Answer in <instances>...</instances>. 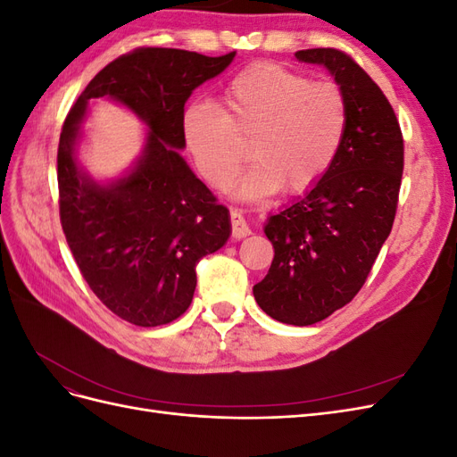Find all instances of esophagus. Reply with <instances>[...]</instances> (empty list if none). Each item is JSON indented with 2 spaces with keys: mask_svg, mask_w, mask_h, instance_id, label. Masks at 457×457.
<instances>
[{
  "mask_svg": "<svg viewBox=\"0 0 457 457\" xmlns=\"http://www.w3.org/2000/svg\"><path fill=\"white\" fill-rule=\"evenodd\" d=\"M230 225H232V237L234 238H245L247 234H252L250 227H247L245 219L242 217V213L238 210H232L230 212Z\"/></svg>",
  "mask_w": 457,
  "mask_h": 457,
  "instance_id": "34e87169",
  "label": "esophagus"
}]
</instances>
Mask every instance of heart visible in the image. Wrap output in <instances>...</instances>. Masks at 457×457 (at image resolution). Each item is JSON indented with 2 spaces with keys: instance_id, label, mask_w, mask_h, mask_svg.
<instances>
[{
  "instance_id": "heart-1",
  "label": "heart",
  "mask_w": 457,
  "mask_h": 457,
  "mask_svg": "<svg viewBox=\"0 0 457 457\" xmlns=\"http://www.w3.org/2000/svg\"><path fill=\"white\" fill-rule=\"evenodd\" d=\"M349 110L331 81L259 62L234 76L223 93V110L190 103L181 133L198 173L223 188L244 163L250 141L255 162L238 183V196L259 200L282 185L289 192L314 187L336 162Z\"/></svg>"
}]
</instances>
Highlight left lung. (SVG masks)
<instances>
[{
  "instance_id": "obj_1",
  "label": "left lung",
  "mask_w": 457,
  "mask_h": 457,
  "mask_svg": "<svg viewBox=\"0 0 457 457\" xmlns=\"http://www.w3.org/2000/svg\"><path fill=\"white\" fill-rule=\"evenodd\" d=\"M324 64L347 99L349 123L336 162L305 196L265 227L274 259L253 286L257 305L274 320L311 326L361 292L391 234L404 141L389 99L351 54L334 47L297 51Z\"/></svg>"
}]
</instances>
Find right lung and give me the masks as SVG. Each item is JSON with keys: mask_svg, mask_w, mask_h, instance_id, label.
I'll list each match as a JSON object with an SVG mask.
<instances>
[{"mask_svg": "<svg viewBox=\"0 0 457 457\" xmlns=\"http://www.w3.org/2000/svg\"><path fill=\"white\" fill-rule=\"evenodd\" d=\"M234 54L133 49L89 81L64 120L57 152L64 237L91 292L129 324L154 328L181 316L195 295L198 261L230 237L228 210L179 148L190 93L223 72ZM99 96L131 107L151 131L134 171L108 187L81 176L73 156L79 121Z\"/></svg>", "mask_w": 457, "mask_h": 457, "instance_id": "obj_1", "label": "right lung"}]
</instances>
